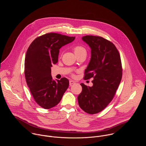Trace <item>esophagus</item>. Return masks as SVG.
<instances>
[{
	"instance_id": "obj_1",
	"label": "esophagus",
	"mask_w": 146,
	"mask_h": 146,
	"mask_svg": "<svg viewBox=\"0 0 146 146\" xmlns=\"http://www.w3.org/2000/svg\"><path fill=\"white\" fill-rule=\"evenodd\" d=\"M75 83H76L75 81H74L72 80H70L69 81V84H70V86H72V85H73V84H74Z\"/></svg>"
}]
</instances>
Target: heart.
Here are the masks:
<instances>
[{"label": "heart", "mask_w": 146, "mask_h": 146, "mask_svg": "<svg viewBox=\"0 0 146 146\" xmlns=\"http://www.w3.org/2000/svg\"><path fill=\"white\" fill-rule=\"evenodd\" d=\"M73 51H74V53L76 55H79V54H82V53H84V52L87 53L86 48L84 47H82L81 46H75L73 48Z\"/></svg>", "instance_id": "heart-1"}]
</instances>
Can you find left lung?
Wrapping results in <instances>:
<instances>
[{"label": "left lung", "instance_id": "left-lung-1", "mask_svg": "<svg viewBox=\"0 0 146 146\" xmlns=\"http://www.w3.org/2000/svg\"><path fill=\"white\" fill-rule=\"evenodd\" d=\"M82 40L91 49V58L84 79L94 78L92 87L81 83L78 96L80 108L94 114L105 109L113 99L122 78L120 55L114 44L102 37L85 36Z\"/></svg>", "mask_w": 146, "mask_h": 146}]
</instances>
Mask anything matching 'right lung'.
Returning <instances> with one entry per match:
<instances>
[{"label":"right lung","mask_w":146,"mask_h":146,"mask_svg":"<svg viewBox=\"0 0 146 146\" xmlns=\"http://www.w3.org/2000/svg\"><path fill=\"white\" fill-rule=\"evenodd\" d=\"M74 39L48 33L36 38L28 48L25 59L27 84L35 102L45 109L57 105L69 87L65 77L56 81L52 79L51 67L58 62L59 49Z\"/></svg>","instance_id":"right-lung-1"}]
</instances>
